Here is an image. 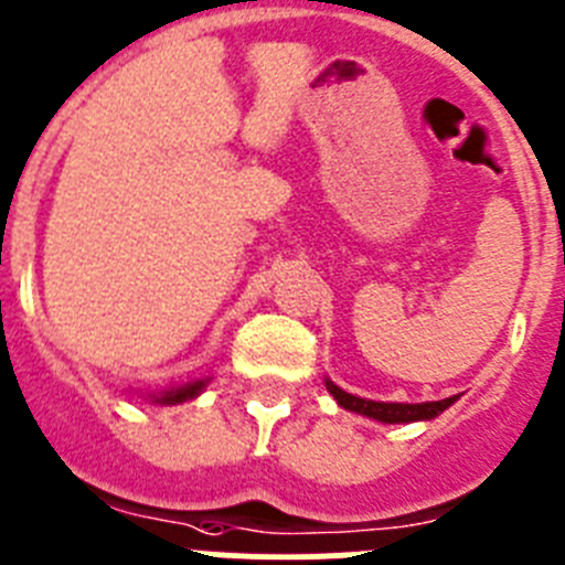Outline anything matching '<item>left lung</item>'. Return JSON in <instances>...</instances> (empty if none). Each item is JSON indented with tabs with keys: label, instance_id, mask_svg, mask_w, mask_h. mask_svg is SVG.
<instances>
[{
	"label": "left lung",
	"instance_id": "8db88e82",
	"mask_svg": "<svg viewBox=\"0 0 565 565\" xmlns=\"http://www.w3.org/2000/svg\"><path fill=\"white\" fill-rule=\"evenodd\" d=\"M324 386L333 395V401L339 403L347 412H355L361 417H370L377 423H420V420H434L448 406L459 401V395L445 397V401H426V403H384V401H366V397L350 395L341 386H335L330 377H324Z\"/></svg>",
	"mask_w": 565,
	"mask_h": 565
}]
</instances>
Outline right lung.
<instances>
[{
  "label": "right lung",
  "mask_w": 565,
  "mask_h": 565,
  "mask_svg": "<svg viewBox=\"0 0 565 565\" xmlns=\"http://www.w3.org/2000/svg\"><path fill=\"white\" fill-rule=\"evenodd\" d=\"M210 381L212 375L190 377V381H184V384L164 386V390H157V392H142V397H148L151 403H159V406H175V403H188L193 401V397H199L201 392L206 390Z\"/></svg>",
  "instance_id": "right-lung-1"
}]
</instances>
